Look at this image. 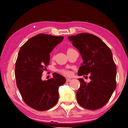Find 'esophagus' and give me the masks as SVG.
<instances>
[{"label": "esophagus", "mask_w": 128, "mask_h": 128, "mask_svg": "<svg viewBox=\"0 0 128 128\" xmlns=\"http://www.w3.org/2000/svg\"><path fill=\"white\" fill-rule=\"evenodd\" d=\"M70 80H71V79H70V78H66V82H70Z\"/></svg>", "instance_id": "34e87169"}]
</instances>
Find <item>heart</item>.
I'll return each instance as SVG.
<instances>
[{"mask_svg": "<svg viewBox=\"0 0 128 128\" xmlns=\"http://www.w3.org/2000/svg\"><path fill=\"white\" fill-rule=\"evenodd\" d=\"M71 49H68L67 51L70 50H71ZM59 71H60L62 74H64V75H66V76H69V75H70V71H69L68 70H65V69H62V70H59Z\"/></svg>", "mask_w": 128, "mask_h": 128, "instance_id": "obj_1", "label": "heart"}]
</instances>
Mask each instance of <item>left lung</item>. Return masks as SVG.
Returning <instances> with one entry per match:
<instances>
[{
    "label": "left lung",
    "mask_w": 128,
    "mask_h": 128,
    "mask_svg": "<svg viewBox=\"0 0 128 128\" xmlns=\"http://www.w3.org/2000/svg\"><path fill=\"white\" fill-rule=\"evenodd\" d=\"M83 59L78 75L90 74L91 81L78 79L80 86L76 92L79 104L87 109L102 108L109 100L116 88V66L110 49L100 38L89 33L68 37Z\"/></svg>",
    "instance_id": "1"
}]
</instances>
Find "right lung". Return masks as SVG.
<instances>
[{
	"instance_id": "obj_1",
	"label": "right lung",
	"mask_w": 128,
	"mask_h": 128,
	"mask_svg": "<svg viewBox=\"0 0 128 128\" xmlns=\"http://www.w3.org/2000/svg\"><path fill=\"white\" fill-rule=\"evenodd\" d=\"M63 38L39 34L28 40L19 51L15 68L17 87L26 104L38 111L50 109L58 103V88L66 82L57 73L48 80L41 79L49 64V53Z\"/></svg>"
}]
</instances>
